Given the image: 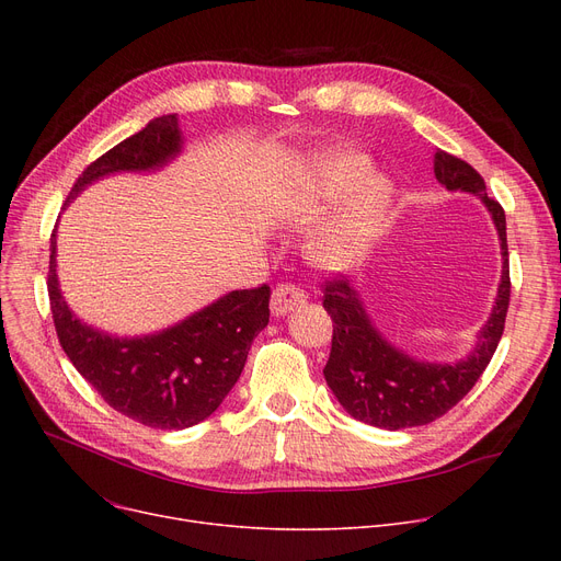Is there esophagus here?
Returning <instances> with one entry per match:
<instances>
[{
  "instance_id": "obj_1",
  "label": "esophagus",
  "mask_w": 561,
  "mask_h": 561,
  "mask_svg": "<svg viewBox=\"0 0 561 561\" xmlns=\"http://www.w3.org/2000/svg\"><path fill=\"white\" fill-rule=\"evenodd\" d=\"M305 302H307L305 290H300L298 286H293V284H282V286H277V288L273 290L271 311H273V316L282 318V316L290 313L293 309H298V307L305 305Z\"/></svg>"
}]
</instances>
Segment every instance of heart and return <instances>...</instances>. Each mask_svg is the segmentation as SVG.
Returning a JSON list of instances; mask_svg holds the SVG:
<instances>
[{
    "label": "heart",
    "instance_id": "b5f03b06",
    "mask_svg": "<svg viewBox=\"0 0 561 561\" xmlns=\"http://www.w3.org/2000/svg\"><path fill=\"white\" fill-rule=\"evenodd\" d=\"M393 199L391 182L370 172L366 154L350 147H334L307 163L305 188L288 218L298 225L316 222L339 202L334 214L307 243V254L320 271L347 273L377 245Z\"/></svg>",
    "mask_w": 561,
    "mask_h": 561
}]
</instances>
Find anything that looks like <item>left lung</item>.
Here are the masks:
<instances>
[{"label": "left lung", "mask_w": 561, "mask_h": 561, "mask_svg": "<svg viewBox=\"0 0 561 561\" xmlns=\"http://www.w3.org/2000/svg\"><path fill=\"white\" fill-rule=\"evenodd\" d=\"M434 176L450 193L476 195L491 216L500 241L503 271L484 325L476 343L455 362H425L411 357L379 332L368 313L364 296L347 279L325 286V302L334 322L332 352L325 366V381L352 419L381 430L427 425L450 411L489 366L505 330L510 307V254L505 211L486 195L482 176L466 161L438 150Z\"/></svg>", "instance_id": "obj_1"}]
</instances>
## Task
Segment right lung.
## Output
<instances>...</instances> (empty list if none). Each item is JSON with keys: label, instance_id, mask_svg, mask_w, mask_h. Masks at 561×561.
<instances>
[{"label": "right lung", "instance_id": "right-lung-1", "mask_svg": "<svg viewBox=\"0 0 561 561\" xmlns=\"http://www.w3.org/2000/svg\"><path fill=\"white\" fill-rule=\"evenodd\" d=\"M184 152L176 113L159 115L88 165L66 206L88 186L121 172H159ZM47 290L54 325L72 366L108 407L159 430H186L209 419L239 381L254 336L268 325L271 288L229 290L174 325L117 336L88 325L58 284L56 229Z\"/></svg>", "mask_w": 561, "mask_h": 561}]
</instances>
